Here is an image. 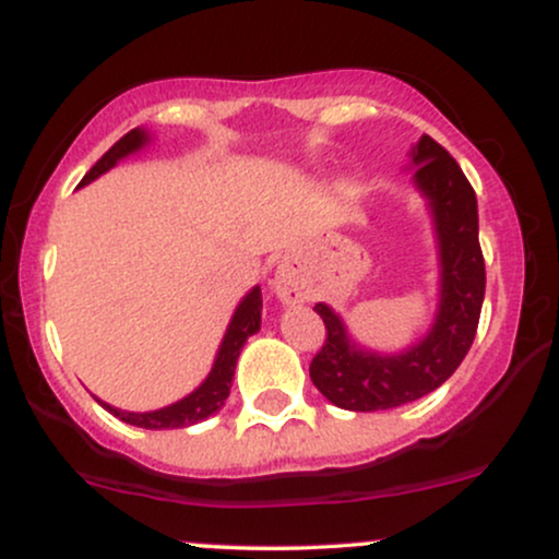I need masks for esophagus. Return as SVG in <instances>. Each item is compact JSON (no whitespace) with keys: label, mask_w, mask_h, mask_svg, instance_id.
<instances>
[{"label":"esophagus","mask_w":559,"mask_h":559,"mask_svg":"<svg viewBox=\"0 0 559 559\" xmlns=\"http://www.w3.org/2000/svg\"><path fill=\"white\" fill-rule=\"evenodd\" d=\"M273 292L284 305H297V301L307 299L305 284H301V278L292 267V262H281L278 265V271L273 275Z\"/></svg>","instance_id":"obj_1"}]
</instances>
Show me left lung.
Wrapping results in <instances>:
<instances>
[{"label": "left lung", "mask_w": 559, "mask_h": 559, "mask_svg": "<svg viewBox=\"0 0 559 559\" xmlns=\"http://www.w3.org/2000/svg\"><path fill=\"white\" fill-rule=\"evenodd\" d=\"M413 163L418 165L413 181L428 199L439 239V310L418 344L402 355H376L352 342L329 305H316L325 323V344L312 357L310 378L342 409L373 413L431 394L460 368L476 338L486 292L476 191L457 159L431 136H420L413 146Z\"/></svg>", "instance_id": "left-lung-1"}]
</instances>
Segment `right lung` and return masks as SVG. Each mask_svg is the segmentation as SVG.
I'll return each mask as SVG.
<instances>
[{
    "label": "right lung",
    "instance_id": "add662e5",
    "mask_svg": "<svg viewBox=\"0 0 559 559\" xmlns=\"http://www.w3.org/2000/svg\"><path fill=\"white\" fill-rule=\"evenodd\" d=\"M146 141H150V133L141 131V128L128 131L126 136L120 141H115L110 150L102 155L99 163H96L94 168L83 176L81 186L92 183L94 178L102 176V173L115 168V165H118V159L139 152ZM260 320H262V294H260V286H254L252 292L241 299V305L236 307L234 318H230V323H228L226 336H223L221 349H217L215 365H213V370H210V376L204 378L202 386L191 391L189 396H183L181 402L170 404V407H163V409H152V413H126V409L110 407V404H105L102 400H96V402H99L107 413H112L115 418L128 423V426L150 428V431H159V428H186V426H194V423H202L204 418L215 415L217 409L226 404L241 346L247 344V338L252 336V333L260 331Z\"/></svg>",
    "mask_w": 559,
    "mask_h": 559
}]
</instances>
